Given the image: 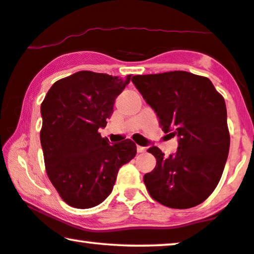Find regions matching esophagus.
Masks as SVG:
<instances>
[{
    "mask_svg": "<svg viewBox=\"0 0 254 254\" xmlns=\"http://www.w3.org/2000/svg\"><path fill=\"white\" fill-rule=\"evenodd\" d=\"M136 150H137L138 154H142V152H145V151H147V148H145V147H141V145H137V147H136Z\"/></svg>",
    "mask_w": 254,
    "mask_h": 254,
    "instance_id": "obj_1",
    "label": "esophagus"
}]
</instances>
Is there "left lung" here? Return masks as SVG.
Returning <instances> with one entry per match:
<instances>
[{
	"mask_svg": "<svg viewBox=\"0 0 254 254\" xmlns=\"http://www.w3.org/2000/svg\"><path fill=\"white\" fill-rule=\"evenodd\" d=\"M131 82L162 129L178 137L169 157L157 147L148 149L156 158L155 169L143 177L149 194L176 209L202 203L216 189L230 148L224 98L209 78L187 71L136 75Z\"/></svg>",
	"mask_w": 254,
	"mask_h": 254,
	"instance_id": "left-lung-1",
	"label": "left lung"
}]
</instances>
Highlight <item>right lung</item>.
<instances>
[{
    "label": "right lung",
    "mask_w": 254,
    "mask_h": 254,
    "mask_svg": "<svg viewBox=\"0 0 254 254\" xmlns=\"http://www.w3.org/2000/svg\"><path fill=\"white\" fill-rule=\"evenodd\" d=\"M130 81L83 70L55 82L43 104L40 142L47 176L62 200L86 209L112 192L119 169L136 155L129 138L110 144L98 133Z\"/></svg>",
    "instance_id": "obj_1"
}]
</instances>
